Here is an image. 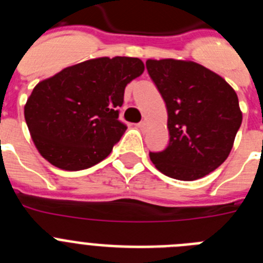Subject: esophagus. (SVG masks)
Returning <instances> with one entry per match:
<instances>
[{"mask_svg": "<svg viewBox=\"0 0 263 263\" xmlns=\"http://www.w3.org/2000/svg\"><path fill=\"white\" fill-rule=\"evenodd\" d=\"M137 126H138L141 130H146V127H147V124H146L145 121H142V122H139V124L137 125Z\"/></svg>", "mask_w": 263, "mask_h": 263, "instance_id": "34e87169", "label": "esophagus"}]
</instances>
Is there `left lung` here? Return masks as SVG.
I'll return each instance as SVG.
<instances>
[{"instance_id": "obj_1", "label": "left lung", "mask_w": 263, "mask_h": 263, "mask_svg": "<svg viewBox=\"0 0 263 263\" xmlns=\"http://www.w3.org/2000/svg\"><path fill=\"white\" fill-rule=\"evenodd\" d=\"M148 75L166 103L168 146L150 153L160 173L196 180L224 163L242 122L238 97L227 81L190 60L146 62Z\"/></svg>"}]
</instances>
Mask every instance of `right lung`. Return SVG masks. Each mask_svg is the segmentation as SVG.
<instances>
[{
    "mask_svg": "<svg viewBox=\"0 0 263 263\" xmlns=\"http://www.w3.org/2000/svg\"><path fill=\"white\" fill-rule=\"evenodd\" d=\"M143 69L138 58H97L38 83L25 120L42 157L67 171L105 159L126 130L118 120L125 87Z\"/></svg>",
    "mask_w": 263,
    "mask_h": 263,
    "instance_id": "obj_1",
    "label": "right lung"
}]
</instances>
